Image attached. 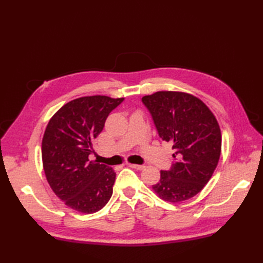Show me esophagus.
Returning <instances> with one entry per match:
<instances>
[{"label": "esophagus", "instance_id": "obj_1", "mask_svg": "<svg viewBox=\"0 0 263 263\" xmlns=\"http://www.w3.org/2000/svg\"><path fill=\"white\" fill-rule=\"evenodd\" d=\"M128 165H129L130 167L135 168V170H139V171H142V170H144V168H145L144 165H140V164H132V163H129Z\"/></svg>", "mask_w": 263, "mask_h": 263}]
</instances>
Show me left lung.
I'll list each match as a JSON object with an SVG mask.
<instances>
[{
	"mask_svg": "<svg viewBox=\"0 0 263 263\" xmlns=\"http://www.w3.org/2000/svg\"><path fill=\"white\" fill-rule=\"evenodd\" d=\"M161 139L173 144L174 163L161 171L153 190L173 203L194 197L211 179L219 160L222 135L218 122L197 97L181 91L144 96Z\"/></svg>",
	"mask_w": 263,
	"mask_h": 263,
	"instance_id": "1",
	"label": "left lung"
}]
</instances>
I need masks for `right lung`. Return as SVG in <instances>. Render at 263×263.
<instances>
[{
  "label": "right lung",
  "instance_id": "add662e5",
  "mask_svg": "<svg viewBox=\"0 0 263 263\" xmlns=\"http://www.w3.org/2000/svg\"><path fill=\"white\" fill-rule=\"evenodd\" d=\"M123 98L81 97L63 105L46 128L41 157L48 183L66 205L81 213L101 210L113 194L116 173L89 161L92 142Z\"/></svg>",
  "mask_w": 263,
  "mask_h": 263
}]
</instances>
